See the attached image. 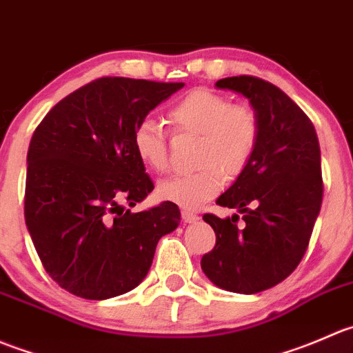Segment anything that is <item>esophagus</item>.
<instances>
[{
	"instance_id": "obj_1",
	"label": "esophagus",
	"mask_w": 353,
	"mask_h": 353,
	"mask_svg": "<svg viewBox=\"0 0 353 353\" xmlns=\"http://www.w3.org/2000/svg\"><path fill=\"white\" fill-rule=\"evenodd\" d=\"M181 219H183L185 223H197L199 221V214L188 211V209H183V211H181Z\"/></svg>"
}]
</instances>
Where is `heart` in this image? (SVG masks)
I'll use <instances>...</instances> for the list:
<instances>
[{
	"instance_id": "b5f03b06",
	"label": "heart",
	"mask_w": 353,
	"mask_h": 353,
	"mask_svg": "<svg viewBox=\"0 0 353 353\" xmlns=\"http://www.w3.org/2000/svg\"><path fill=\"white\" fill-rule=\"evenodd\" d=\"M175 134L199 135L195 163L201 168L163 178L156 194L163 201L195 209L221 192L226 175H240L256 154L261 120L247 104H233L211 90L195 89L168 108ZM132 148L142 165L154 172L168 166V134L154 120L139 121L132 132Z\"/></svg>"
}]
</instances>
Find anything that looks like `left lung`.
Wrapping results in <instances>:
<instances>
[{
	"label": "left lung",
	"mask_w": 353,
	"mask_h": 353,
	"mask_svg": "<svg viewBox=\"0 0 353 353\" xmlns=\"http://www.w3.org/2000/svg\"><path fill=\"white\" fill-rule=\"evenodd\" d=\"M219 89L240 92L261 120L256 154L216 204L239 214L221 219L204 214L216 245L204 254L201 268L223 290L259 294L290 276L302 261L323 202L321 149L316 128L283 92L250 75L226 77Z\"/></svg>",
	"instance_id": "left-lung-1"
}]
</instances>
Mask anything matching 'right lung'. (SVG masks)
<instances>
[{
  "mask_svg": "<svg viewBox=\"0 0 353 353\" xmlns=\"http://www.w3.org/2000/svg\"><path fill=\"white\" fill-rule=\"evenodd\" d=\"M181 82L101 77L50 110L27 152L26 225L46 273L87 300L134 290L156 245L180 223L163 202L130 212L154 188L132 148L135 125Z\"/></svg>",
  "mask_w": 353,
  "mask_h": 353,
  "instance_id": "1",
  "label": "right lung"
}]
</instances>
